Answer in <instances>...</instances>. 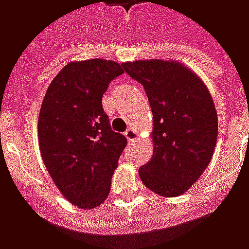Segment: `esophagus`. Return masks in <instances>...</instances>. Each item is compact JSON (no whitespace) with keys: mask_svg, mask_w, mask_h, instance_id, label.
Masks as SVG:
<instances>
[{"mask_svg":"<svg viewBox=\"0 0 249 249\" xmlns=\"http://www.w3.org/2000/svg\"><path fill=\"white\" fill-rule=\"evenodd\" d=\"M125 137H126V140L128 141H135L137 140L139 133H137V130H135L133 128H129V129L125 132Z\"/></svg>","mask_w":249,"mask_h":249,"instance_id":"esophagus-1","label":"esophagus"}]
</instances>
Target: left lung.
<instances>
[{"label":"left lung","mask_w":249,"mask_h":249,"mask_svg":"<svg viewBox=\"0 0 249 249\" xmlns=\"http://www.w3.org/2000/svg\"><path fill=\"white\" fill-rule=\"evenodd\" d=\"M121 65L144 87L153 113V155L139 169L141 181L160 196H180L213 156L219 121L212 96L181 62L140 60Z\"/></svg>","instance_id":"obj_1"}]
</instances>
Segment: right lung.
I'll return each mask as SVG.
<instances>
[{"label": "right lung", "instance_id": "right-lung-1", "mask_svg": "<svg viewBox=\"0 0 249 249\" xmlns=\"http://www.w3.org/2000/svg\"><path fill=\"white\" fill-rule=\"evenodd\" d=\"M103 58L62 68L45 93L38 116L42 161L62 196L78 208H96L108 197L126 139L110 129L103 108L109 82L123 74Z\"/></svg>", "mask_w": 249, "mask_h": 249}]
</instances>
